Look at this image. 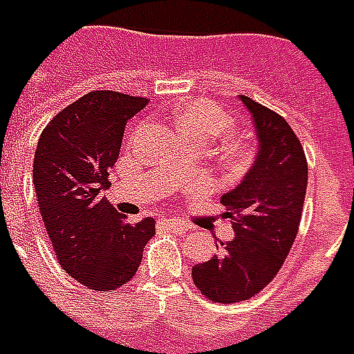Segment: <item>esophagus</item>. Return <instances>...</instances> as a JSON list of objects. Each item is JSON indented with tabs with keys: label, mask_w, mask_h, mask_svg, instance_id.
Instances as JSON below:
<instances>
[{
	"label": "esophagus",
	"mask_w": 354,
	"mask_h": 354,
	"mask_svg": "<svg viewBox=\"0 0 354 354\" xmlns=\"http://www.w3.org/2000/svg\"><path fill=\"white\" fill-rule=\"evenodd\" d=\"M165 225L169 227L175 232H187L189 230V225L183 221V219H177V217H173V219H165Z\"/></svg>",
	"instance_id": "obj_1"
}]
</instances>
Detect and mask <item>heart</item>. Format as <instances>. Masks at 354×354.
Returning <instances> with one entry per match:
<instances>
[{"label": "heart", "instance_id": "heart-1", "mask_svg": "<svg viewBox=\"0 0 354 354\" xmlns=\"http://www.w3.org/2000/svg\"><path fill=\"white\" fill-rule=\"evenodd\" d=\"M179 127L183 133H196L202 135L207 141H212L215 137H221L225 133H229L234 127V120L212 101H194L190 102L187 109L183 110L179 118ZM255 156V149L252 145H236L230 150L229 160L234 165L250 164Z\"/></svg>", "mask_w": 354, "mask_h": 354}]
</instances>
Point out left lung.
I'll return each mask as SVG.
<instances>
[{
    "instance_id": "1",
    "label": "left lung",
    "mask_w": 354,
    "mask_h": 354,
    "mask_svg": "<svg viewBox=\"0 0 354 354\" xmlns=\"http://www.w3.org/2000/svg\"><path fill=\"white\" fill-rule=\"evenodd\" d=\"M252 112L259 154L244 181L223 194V219L234 238L221 253L192 267V282L213 303L252 299L282 269L297 236L307 192V158L290 124L274 110L240 95Z\"/></svg>"
}]
</instances>
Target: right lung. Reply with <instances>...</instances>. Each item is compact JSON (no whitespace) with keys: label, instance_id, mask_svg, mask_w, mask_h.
I'll return each instance as SVG.
<instances>
[{"label":"right lung","instance_id":"obj_1","mask_svg":"<svg viewBox=\"0 0 354 354\" xmlns=\"http://www.w3.org/2000/svg\"><path fill=\"white\" fill-rule=\"evenodd\" d=\"M147 97L91 91L62 109L39 135L34 190L61 267L95 292H116L139 269L156 221H125L102 196L116 164L124 127Z\"/></svg>","mask_w":354,"mask_h":354}]
</instances>
